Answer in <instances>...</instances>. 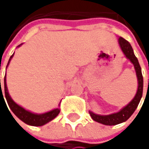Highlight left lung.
<instances>
[{
  "mask_svg": "<svg viewBox=\"0 0 149 149\" xmlns=\"http://www.w3.org/2000/svg\"><path fill=\"white\" fill-rule=\"evenodd\" d=\"M118 45L120 46L121 51L124 54L125 58L127 59H129L134 65L135 74L137 77V91H136L134 98L126 106L122 108L117 112H115V113H112L109 115H99V114H96L91 110L89 111L91 118L95 122H97V123L104 124V125H110V126L124 123L133 115V113L136 109L138 104L141 99L142 91H143V77H142V74H141V69L139 65L138 59L134 55L132 46L130 44L129 41H127L126 40H124L122 37H119V39H118Z\"/></svg>",
  "mask_w": 149,
  "mask_h": 149,
  "instance_id": "obj_1",
  "label": "left lung"
}]
</instances>
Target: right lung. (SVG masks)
Segmentation results:
<instances>
[{"label":"right lung","instance_id":"right-lung-1","mask_svg":"<svg viewBox=\"0 0 149 149\" xmlns=\"http://www.w3.org/2000/svg\"><path fill=\"white\" fill-rule=\"evenodd\" d=\"M20 45H19L17 47H19ZM15 54V53H14ZM14 54L10 57L9 60H8V65H7V68L14 56ZM0 87H1V80H0ZM4 91H5V97H6V100L8 104L9 108L11 109V110L13 111V113L15 114V116L19 119L21 120L23 123L30 125V126H35V127H38V126H43L46 124L47 123L51 122L52 120H53L60 112V109H59V105L58 108L56 109H53L50 111H47L45 113H42V114H37V113H33L30 110H27L25 108H23L22 106L19 105L18 104H16L15 101L12 99V97H10L9 95V92H8V86H7V79H6V76L4 77ZM2 96L3 97V95H2V91H1H1H0V97ZM4 99V97H3ZM4 102H5V99H4ZM6 104V103H5Z\"/></svg>","mask_w":149,"mask_h":149}]
</instances>
